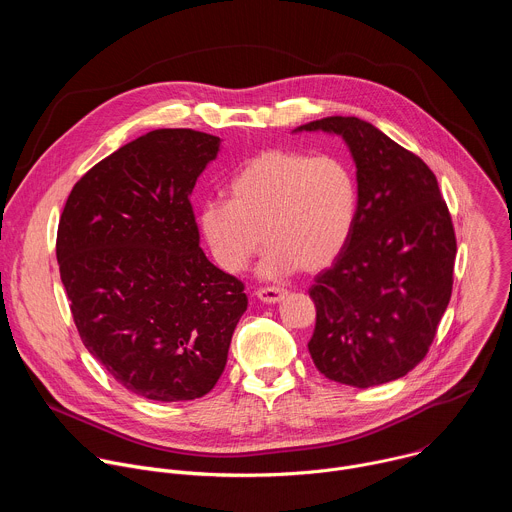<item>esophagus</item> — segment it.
Wrapping results in <instances>:
<instances>
[{
    "instance_id": "obj_1",
    "label": "esophagus",
    "mask_w": 512,
    "mask_h": 512,
    "mask_svg": "<svg viewBox=\"0 0 512 512\" xmlns=\"http://www.w3.org/2000/svg\"><path fill=\"white\" fill-rule=\"evenodd\" d=\"M255 294L265 304H277V302H281L285 298L287 291L283 287H259Z\"/></svg>"
}]
</instances>
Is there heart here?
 Masks as SVG:
<instances>
[{"label":"heart","mask_w":512,"mask_h":512,"mask_svg":"<svg viewBox=\"0 0 512 512\" xmlns=\"http://www.w3.org/2000/svg\"><path fill=\"white\" fill-rule=\"evenodd\" d=\"M356 210V182L342 160L269 150L237 170L229 200H206L198 221L218 267L241 273L265 239L261 273L277 277L328 267L352 235Z\"/></svg>","instance_id":"obj_1"}]
</instances>
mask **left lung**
<instances>
[{
	"label": "left lung",
	"instance_id": "8db88e82",
	"mask_svg": "<svg viewBox=\"0 0 512 512\" xmlns=\"http://www.w3.org/2000/svg\"><path fill=\"white\" fill-rule=\"evenodd\" d=\"M296 131L342 135L358 182L352 235L310 287L312 360L330 381L358 389L401 379L425 358L452 298L448 204L427 164L373 123L336 115Z\"/></svg>",
	"mask_w": 512,
	"mask_h": 512
}]
</instances>
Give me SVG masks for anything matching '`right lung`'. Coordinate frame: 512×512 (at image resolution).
I'll use <instances>...</instances> for the list:
<instances>
[{"label": "right lung", "instance_id": "add662e5", "mask_svg": "<svg viewBox=\"0 0 512 512\" xmlns=\"http://www.w3.org/2000/svg\"><path fill=\"white\" fill-rule=\"evenodd\" d=\"M221 148L194 129L145 133L68 194L60 279L83 344L127 391L192 401L221 379L245 285L200 249L192 188Z\"/></svg>", "mask_w": 512, "mask_h": 512}]
</instances>
